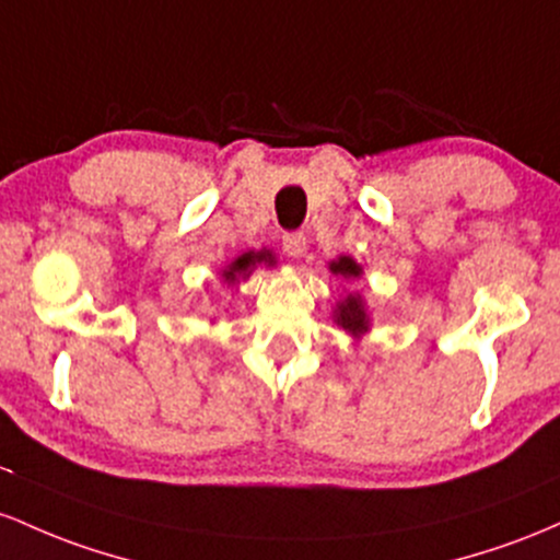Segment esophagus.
Returning <instances> with one entry per match:
<instances>
[{
  "label": "esophagus",
  "instance_id": "obj_1",
  "mask_svg": "<svg viewBox=\"0 0 560 560\" xmlns=\"http://www.w3.org/2000/svg\"><path fill=\"white\" fill-rule=\"evenodd\" d=\"M282 250L288 256H301L306 250V235L304 232H285L282 235Z\"/></svg>",
  "mask_w": 560,
  "mask_h": 560
}]
</instances>
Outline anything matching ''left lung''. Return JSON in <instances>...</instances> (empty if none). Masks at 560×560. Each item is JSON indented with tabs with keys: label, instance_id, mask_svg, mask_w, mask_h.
Returning <instances> with one entry per match:
<instances>
[{
	"label": "left lung",
	"instance_id": "left-lung-1",
	"mask_svg": "<svg viewBox=\"0 0 560 560\" xmlns=\"http://www.w3.org/2000/svg\"><path fill=\"white\" fill-rule=\"evenodd\" d=\"M330 269L336 275H341V278H357V275H360V267H357L354 259H349V256H341L338 261H332ZM338 325H343V328L351 332L368 330V314H364V306L360 299L357 296L343 299V304L338 306Z\"/></svg>",
	"mask_w": 560,
	"mask_h": 560
}]
</instances>
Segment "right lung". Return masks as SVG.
I'll list each match as a JSON object with an SVG mask.
<instances>
[{"mask_svg":"<svg viewBox=\"0 0 560 560\" xmlns=\"http://www.w3.org/2000/svg\"><path fill=\"white\" fill-rule=\"evenodd\" d=\"M259 261H269V264H272V254H269V250H259V254H243V256H237V259L230 264V269H224L222 278L228 280V282H235L237 275H248V269L254 267V264H259Z\"/></svg>","mask_w":560,"mask_h":560,"instance_id":"1","label":"right lung"}]
</instances>
